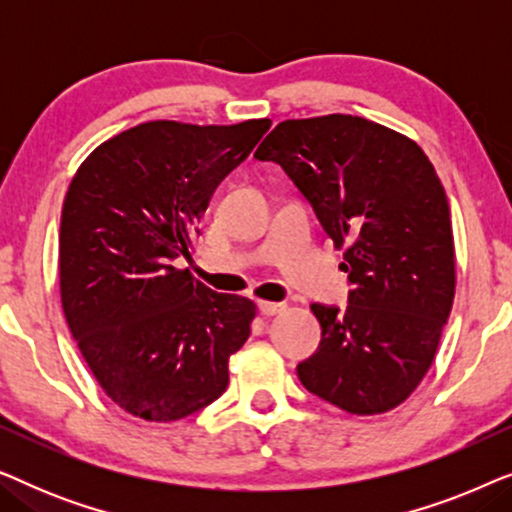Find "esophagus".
Masks as SVG:
<instances>
[{"label":"esophagus","mask_w":512,"mask_h":512,"mask_svg":"<svg viewBox=\"0 0 512 512\" xmlns=\"http://www.w3.org/2000/svg\"><path fill=\"white\" fill-rule=\"evenodd\" d=\"M258 310H261V314H265V317H272V314L284 312L286 305L275 303V300H258Z\"/></svg>","instance_id":"34e87169"}]
</instances>
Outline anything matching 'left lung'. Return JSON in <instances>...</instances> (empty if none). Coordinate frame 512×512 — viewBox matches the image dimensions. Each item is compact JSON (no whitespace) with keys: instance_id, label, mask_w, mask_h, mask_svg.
<instances>
[{"instance_id":"1","label":"left lung","mask_w":512,"mask_h":512,"mask_svg":"<svg viewBox=\"0 0 512 512\" xmlns=\"http://www.w3.org/2000/svg\"><path fill=\"white\" fill-rule=\"evenodd\" d=\"M254 156L282 165L335 249L347 310L314 303L307 391L349 415H382L419 387L450 317L457 270L450 205L417 142L361 116L282 121Z\"/></svg>"}]
</instances>
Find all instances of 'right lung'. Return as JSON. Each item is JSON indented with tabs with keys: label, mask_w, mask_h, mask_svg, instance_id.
Segmentation results:
<instances>
[{
	"label": "right lung",
	"mask_w": 512,
	"mask_h": 512,
	"mask_svg": "<svg viewBox=\"0 0 512 512\" xmlns=\"http://www.w3.org/2000/svg\"><path fill=\"white\" fill-rule=\"evenodd\" d=\"M270 118L149 121L102 142L76 170L60 219V300L104 394L146 422H177L228 387L254 300L174 268L226 174Z\"/></svg>",
	"instance_id": "right-lung-1"
}]
</instances>
